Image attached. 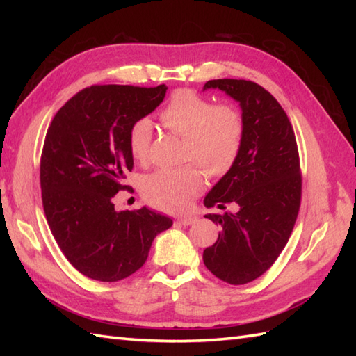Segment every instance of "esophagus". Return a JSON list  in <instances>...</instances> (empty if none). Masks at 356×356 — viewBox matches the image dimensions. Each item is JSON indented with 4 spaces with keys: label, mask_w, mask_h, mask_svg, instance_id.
<instances>
[{
    "label": "esophagus",
    "mask_w": 356,
    "mask_h": 356,
    "mask_svg": "<svg viewBox=\"0 0 356 356\" xmlns=\"http://www.w3.org/2000/svg\"><path fill=\"white\" fill-rule=\"evenodd\" d=\"M177 222H179L180 225L188 226V225H193V223L197 222V218L193 217V216H188V217H180V218H177Z\"/></svg>",
    "instance_id": "34e87169"
}]
</instances>
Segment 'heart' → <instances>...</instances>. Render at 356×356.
<instances>
[{
  "label": "heart",
  "instance_id": "obj_1",
  "mask_svg": "<svg viewBox=\"0 0 356 356\" xmlns=\"http://www.w3.org/2000/svg\"><path fill=\"white\" fill-rule=\"evenodd\" d=\"M166 130L184 139L182 157L197 162L208 176L222 177L236 163L243 143L245 124L231 105H214L194 90L180 88L171 95L161 111ZM153 124L149 119L134 120L128 130V149L134 161L145 162L149 154ZM203 188V174L195 163L163 168L142 182L145 199L165 211H184Z\"/></svg>",
  "mask_w": 356,
  "mask_h": 356
}]
</instances>
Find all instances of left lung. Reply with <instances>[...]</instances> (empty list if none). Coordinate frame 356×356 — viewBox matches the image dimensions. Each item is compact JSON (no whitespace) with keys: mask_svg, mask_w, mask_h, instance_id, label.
<instances>
[{"mask_svg":"<svg viewBox=\"0 0 356 356\" xmlns=\"http://www.w3.org/2000/svg\"><path fill=\"white\" fill-rule=\"evenodd\" d=\"M240 104L245 124L236 163L213 186L207 208L237 203V213L207 214L222 225L218 238L203 251V263L229 284H245L266 272L282 254L297 220L301 174L293 128L282 105L252 81L213 79Z\"/></svg>","mask_w":356,"mask_h":356,"instance_id":"left-lung-1","label":"left lung"}]
</instances>
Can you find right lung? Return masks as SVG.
Segmentation results:
<instances>
[{
    "mask_svg": "<svg viewBox=\"0 0 356 356\" xmlns=\"http://www.w3.org/2000/svg\"><path fill=\"white\" fill-rule=\"evenodd\" d=\"M157 87L92 86L61 107L41 156L42 207L53 237L81 274L119 282L147 261L151 243L172 220L143 207L116 211L133 170L128 130L163 101Z\"/></svg>",
    "mask_w": 356,
    "mask_h": 356,
    "instance_id": "obj_1",
    "label": "right lung"
}]
</instances>
